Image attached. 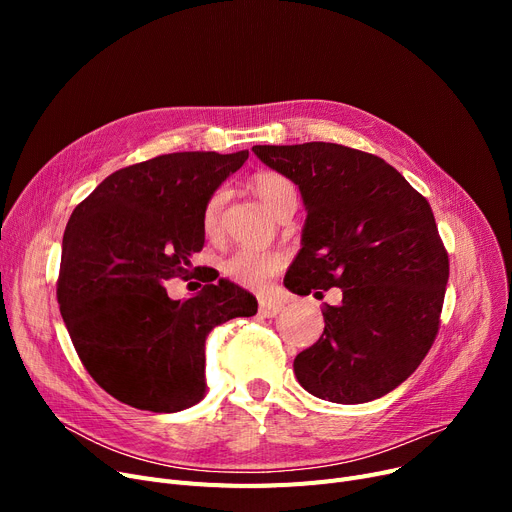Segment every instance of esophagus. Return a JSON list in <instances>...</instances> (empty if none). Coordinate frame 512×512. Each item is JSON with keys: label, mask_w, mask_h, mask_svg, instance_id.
I'll list each match as a JSON object with an SVG mask.
<instances>
[{"label": "esophagus", "mask_w": 512, "mask_h": 512, "mask_svg": "<svg viewBox=\"0 0 512 512\" xmlns=\"http://www.w3.org/2000/svg\"><path fill=\"white\" fill-rule=\"evenodd\" d=\"M284 311V305L278 303V301H272V299H261L259 301V315L261 317H276Z\"/></svg>", "instance_id": "esophagus-1"}]
</instances>
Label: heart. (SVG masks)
<instances>
[{
    "label": "heart",
    "instance_id": "b5f03b06",
    "mask_svg": "<svg viewBox=\"0 0 512 512\" xmlns=\"http://www.w3.org/2000/svg\"><path fill=\"white\" fill-rule=\"evenodd\" d=\"M253 191L259 195V199L267 205V209L276 211V207L294 193L292 182L278 174V172H259L253 176ZM226 203V188H215V191L207 197L201 213V226L207 236H215L220 230L222 209ZM286 265V255L282 251H263V249H251L242 247L230 253L224 263L222 272L228 280L234 284H240L245 288L261 290L274 276H278Z\"/></svg>",
    "mask_w": 512,
    "mask_h": 512
}]
</instances>
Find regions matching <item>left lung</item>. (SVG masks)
Listing matches in <instances>:
<instances>
[{"label": "left lung", "instance_id": "obj_1", "mask_svg": "<svg viewBox=\"0 0 512 512\" xmlns=\"http://www.w3.org/2000/svg\"><path fill=\"white\" fill-rule=\"evenodd\" d=\"M265 166L299 184L303 249L286 272L294 294L342 288L319 340L294 359L317 398L359 405L405 382L432 348L448 282L434 211L378 155L336 143L255 145Z\"/></svg>", "mask_w": 512, "mask_h": 512}]
</instances>
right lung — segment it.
Listing matches in <instances>:
<instances>
[{"label": "right lung", "mask_w": 512, "mask_h": 512, "mask_svg": "<svg viewBox=\"0 0 512 512\" xmlns=\"http://www.w3.org/2000/svg\"><path fill=\"white\" fill-rule=\"evenodd\" d=\"M249 151L157 155L107 176L80 201L62 240L58 303L91 378L124 405L176 413L207 392L205 340L257 299L230 280L172 301L166 282L186 276L205 242L207 197ZM205 282V280H203Z\"/></svg>", "instance_id": "right-lung-1"}]
</instances>
